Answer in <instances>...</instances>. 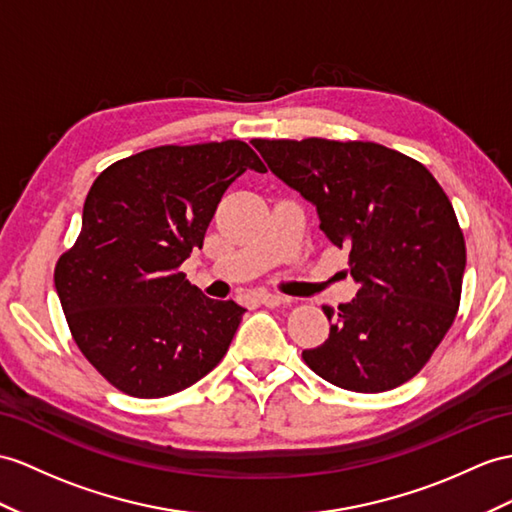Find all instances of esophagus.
Here are the masks:
<instances>
[{"label": "esophagus", "instance_id": "esophagus-1", "mask_svg": "<svg viewBox=\"0 0 512 512\" xmlns=\"http://www.w3.org/2000/svg\"><path fill=\"white\" fill-rule=\"evenodd\" d=\"M256 299L263 306H269V308H276V306H282L286 299L282 297V295H276V293H267V291H260L258 295H256Z\"/></svg>", "mask_w": 512, "mask_h": 512}]
</instances>
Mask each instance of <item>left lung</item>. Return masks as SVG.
<instances>
[{
    "mask_svg": "<svg viewBox=\"0 0 512 512\" xmlns=\"http://www.w3.org/2000/svg\"><path fill=\"white\" fill-rule=\"evenodd\" d=\"M267 167L317 208L319 228L350 249L358 282L330 336L304 363L334 386L382 393L415 378L458 313L463 230L421 162L365 141L256 139Z\"/></svg>",
    "mask_w": 512,
    "mask_h": 512,
    "instance_id": "left-lung-1",
    "label": "left lung"
}]
</instances>
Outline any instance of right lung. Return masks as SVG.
I'll use <instances>...</instances> for the list:
<instances>
[{
    "label": "right lung",
    "instance_id": "right-lung-1",
    "mask_svg": "<svg viewBox=\"0 0 512 512\" xmlns=\"http://www.w3.org/2000/svg\"><path fill=\"white\" fill-rule=\"evenodd\" d=\"M263 160L243 141L162 145L112 162L86 195L54 284L84 358L132 397H165L226 356L245 308L210 299L180 265L202 249L228 186Z\"/></svg>",
    "mask_w": 512,
    "mask_h": 512
}]
</instances>
